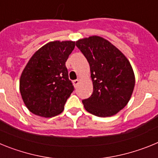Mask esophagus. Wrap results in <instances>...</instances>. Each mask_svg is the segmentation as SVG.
Masks as SVG:
<instances>
[{
    "mask_svg": "<svg viewBox=\"0 0 158 158\" xmlns=\"http://www.w3.org/2000/svg\"><path fill=\"white\" fill-rule=\"evenodd\" d=\"M73 85H74L75 87H77L78 84H79V80H78V79H77V80H74L73 81Z\"/></svg>",
    "mask_w": 158,
    "mask_h": 158,
    "instance_id": "esophagus-1",
    "label": "esophagus"
}]
</instances>
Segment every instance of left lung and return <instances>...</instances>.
Instances as JSON below:
<instances>
[{"label": "left lung", "instance_id": "left-lung-1", "mask_svg": "<svg viewBox=\"0 0 158 158\" xmlns=\"http://www.w3.org/2000/svg\"><path fill=\"white\" fill-rule=\"evenodd\" d=\"M90 65L93 94L82 100L87 111L99 117L115 115L127 104L135 87L127 58L110 42L91 36L76 42Z\"/></svg>", "mask_w": 158, "mask_h": 158}]
</instances>
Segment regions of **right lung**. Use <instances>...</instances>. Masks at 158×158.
Listing matches in <instances>:
<instances>
[{"label": "right lung", "instance_id": "1", "mask_svg": "<svg viewBox=\"0 0 158 158\" xmlns=\"http://www.w3.org/2000/svg\"><path fill=\"white\" fill-rule=\"evenodd\" d=\"M74 47L75 42H51L29 60L20 77L19 90L31 112L49 118L63 111L74 90L65 66Z\"/></svg>", "mask_w": 158, "mask_h": 158}]
</instances>
